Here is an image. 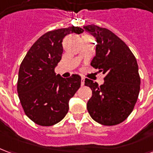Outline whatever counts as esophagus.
Masks as SVG:
<instances>
[{
  "instance_id": "1",
  "label": "esophagus",
  "mask_w": 153,
  "mask_h": 153,
  "mask_svg": "<svg viewBox=\"0 0 153 153\" xmlns=\"http://www.w3.org/2000/svg\"><path fill=\"white\" fill-rule=\"evenodd\" d=\"M84 79H85V78H84V77H82V78H81V80H82V82H81V85H82V86L84 85Z\"/></svg>"
}]
</instances>
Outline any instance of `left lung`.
I'll return each mask as SVG.
<instances>
[{
	"label": "left lung",
	"instance_id": "obj_1",
	"mask_svg": "<svg viewBox=\"0 0 153 153\" xmlns=\"http://www.w3.org/2000/svg\"><path fill=\"white\" fill-rule=\"evenodd\" d=\"M97 39L96 56L91 65L105 74L98 85L86 79L85 86L93 95L87 104L90 116L101 125H115L133 111L140 90V76L136 58L128 46L109 29L97 25L83 27Z\"/></svg>",
	"mask_w": 153,
	"mask_h": 153
}]
</instances>
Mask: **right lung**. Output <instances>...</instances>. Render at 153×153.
<instances>
[{"label": "right lung", "mask_w": 153, "mask_h": 153, "mask_svg": "<svg viewBox=\"0 0 153 153\" xmlns=\"http://www.w3.org/2000/svg\"><path fill=\"white\" fill-rule=\"evenodd\" d=\"M79 27L60 28L46 33L26 54L19 70L17 92L25 113L41 126L60 122L69 111V101L81 85V77L64 79L55 72L63 53V38L80 34Z\"/></svg>", "instance_id": "1"}]
</instances>
